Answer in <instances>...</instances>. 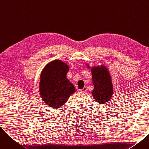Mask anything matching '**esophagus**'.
Segmentation results:
<instances>
[{"label": "esophagus", "instance_id": "obj_1", "mask_svg": "<svg viewBox=\"0 0 149 149\" xmlns=\"http://www.w3.org/2000/svg\"><path fill=\"white\" fill-rule=\"evenodd\" d=\"M86 91H87V88H86V87H84L83 89H81L80 90V91L81 92H83V93L85 92Z\"/></svg>", "mask_w": 149, "mask_h": 149}]
</instances>
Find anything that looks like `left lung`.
I'll list each match as a JSON object with an SVG mask.
<instances>
[{
    "mask_svg": "<svg viewBox=\"0 0 149 149\" xmlns=\"http://www.w3.org/2000/svg\"><path fill=\"white\" fill-rule=\"evenodd\" d=\"M91 72L94 86L92 96L97 102L104 104L111 99L113 92L111 75L104 66L93 68Z\"/></svg>",
    "mask_w": 149,
    "mask_h": 149,
    "instance_id": "obj_1",
    "label": "left lung"
}]
</instances>
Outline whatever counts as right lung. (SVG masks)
<instances>
[{
	"label": "right lung",
	"mask_w": 149,
	"mask_h": 149,
	"mask_svg": "<svg viewBox=\"0 0 149 149\" xmlns=\"http://www.w3.org/2000/svg\"><path fill=\"white\" fill-rule=\"evenodd\" d=\"M69 66L63 61L54 60L43 69L40 76V92L42 100L51 107L64 105L75 91L73 84L66 78Z\"/></svg>",
	"instance_id": "add662e5"
}]
</instances>
